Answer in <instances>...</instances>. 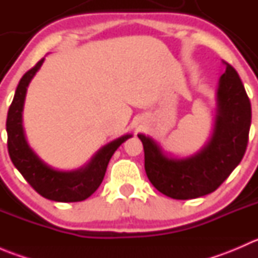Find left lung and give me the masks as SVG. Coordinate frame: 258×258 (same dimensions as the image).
<instances>
[{"instance_id":"8db88e82","label":"left lung","mask_w":258,"mask_h":258,"mask_svg":"<svg viewBox=\"0 0 258 258\" xmlns=\"http://www.w3.org/2000/svg\"><path fill=\"white\" fill-rule=\"evenodd\" d=\"M251 116V102L240 76L226 63L217 90L212 137L199 153L187 158L170 157L152 139L139 135L150 182L161 194L175 200L197 199L216 191L246 152Z\"/></svg>"}]
</instances>
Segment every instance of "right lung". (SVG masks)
Returning a JSON list of instances; mask_svg holds the SVG:
<instances>
[{
	"label": "right lung",
	"instance_id": "right-lung-1",
	"mask_svg": "<svg viewBox=\"0 0 258 258\" xmlns=\"http://www.w3.org/2000/svg\"><path fill=\"white\" fill-rule=\"evenodd\" d=\"M43 59H40L21 79L6 121L7 148L12 163L33 189L47 200L57 202H79L88 199L100 187L114 151L132 135H124L101 148L92 160L76 171H58L49 167L33 152L25 139L22 110L26 91Z\"/></svg>",
	"mask_w": 258,
	"mask_h": 258
}]
</instances>
